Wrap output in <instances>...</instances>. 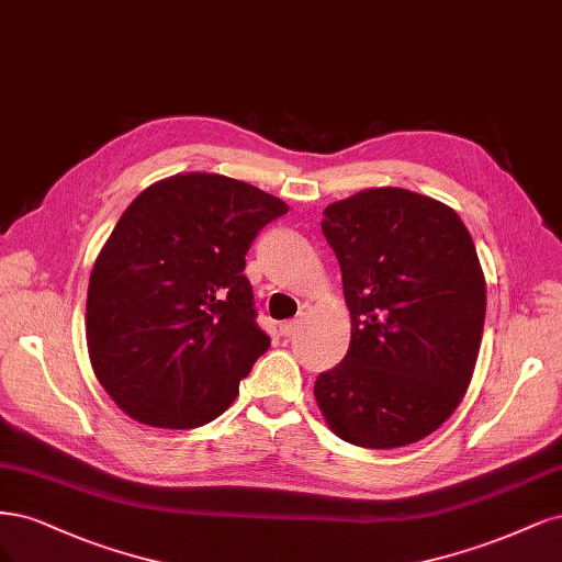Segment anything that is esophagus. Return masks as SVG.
Returning <instances> with one entry per match:
<instances>
[{"label":"esophagus","mask_w":562,"mask_h":562,"mask_svg":"<svg viewBox=\"0 0 562 562\" xmlns=\"http://www.w3.org/2000/svg\"><path fill=\"white\" fill-rule=\"evenodd\" d=\"M299 327H301V322H299V319L282 322V324H280V334H282V336H294V334L299 331Z\"/></svg>","instance_id":"34e87169"}]
</instances>
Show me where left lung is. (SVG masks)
Segmentation results:
<instances>
[{
  "instance_id": "obj_1",
  "label": "left lung",
  "mask_w": 562,
  "mask_h": 562,
  "mask_svg": "<svg viewBox=\"0 0 562 562\" xmlns=\"http://www.w3.org/2000/svg\"><path fill=\"white\" fill-rule=\"evenodd\" d=\"M352 336L315 380L324 420L342 441L400 448L439 429L472 383L485 278L456 210L396 187L324 210Z\"/></svg>"
}]
</instances>
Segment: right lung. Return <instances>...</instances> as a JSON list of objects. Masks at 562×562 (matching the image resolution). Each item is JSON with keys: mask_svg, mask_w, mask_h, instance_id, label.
Instances as JSON below:
<instances>
[{"mask_svg": "<svg viewBox=\"0 0 562 562\" xmlns=\"http://www.w3.org/2000/svg\"><path fill=\"white\" fill-rule=\"evenodd\" d=\"M286 210L238 179L187 172L144 189L121 214L86 301L90 364L121 411L191 429L233 404L270 348L245 255Z\"/></svg>", "mask_w": 562, "mask_h": 562, "instance_id": "obj_1", "label": "right lung"}]
</instances>
